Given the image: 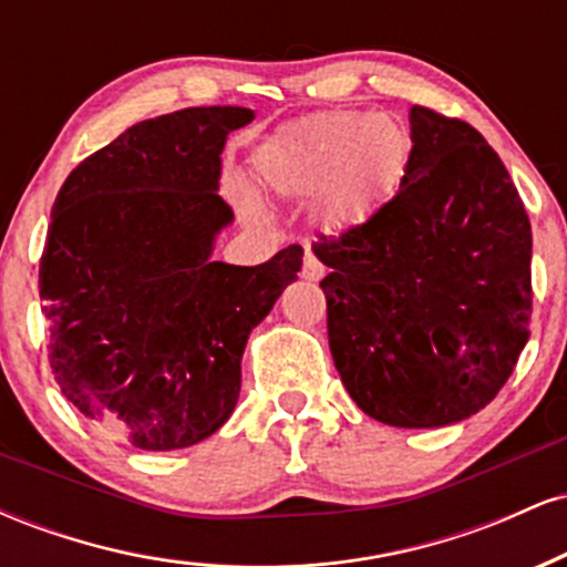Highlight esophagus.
Returning <instances> with one entry per match:
<instances>
[{"label": "esophagus", "mask_w": 567, "mask_h": 567, "mask_svg": "<svg viewBox=\"0 0 567 567\" xmlns=\"http://www.w3.org/2000/svg\"><path fill=\"white\" fill-rule=\"evenodd\" d=\"M322 275H324V266L317 261V256L306 252L303 266H301V277L309 279V282H317V279H322Z\"/></svg>", "instance_id": "esophagus-1"}]
</instances>
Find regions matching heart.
I'll return each instance as SVG.
<instances>
[{
    "label": "heart",
    "instance_id": "b5f03b06",
    "mask_svg": "<svg viewBox=\"0 0 567 567\" xmlns=\"http://www.w3.org/2000/svg\"><path fill=\"white\" fill-rule=\"evenodd\" d=\"M408 130L386 114L324 112L279 127L258 148L256 171L271 192L320 199L330 229H351L394 197L410 167Z\"/></svg>",
    "mask_w": 567,
    "mask_h": 567
}]
</instances>
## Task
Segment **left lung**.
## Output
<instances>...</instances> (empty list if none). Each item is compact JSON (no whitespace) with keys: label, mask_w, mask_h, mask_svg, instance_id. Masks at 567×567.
<instances>
[{"label":"left lung","mask_w":567,"mask_h":567,"mask_svg":"<svg viewBox=\"0 0 567 567\" xmlns=\"http://www.w3.org/2000/svg\"><path fill=\"white\" fill-rule=\"evenodd\" d=\"M410 167L365 224L311 250L330 275L328 338L351 400L402 429L470 419L530 336V220L470 122L410 109Z\"/></svg>","instance_id":"8db88e82"}]
</instances>
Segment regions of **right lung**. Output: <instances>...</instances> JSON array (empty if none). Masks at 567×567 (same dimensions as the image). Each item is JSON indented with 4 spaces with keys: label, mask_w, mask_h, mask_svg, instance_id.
<instances>
[{
    "label": "right lung",
    "mask_w": 567,
    "mask_h": 567,
    "mask_svg": "<svg viewBox=\"0 0 567 567\" xmlns=\"http://www.w3.org/2000/svg\"><path fill=\"white\" fill-rule=\"evenodd\" d=\"M243 106L138 122L71 171L39 261L48 360L66 400L143 451L229 421L247 336L301 271L290 245L258 266L213 261L234 213L220 154Z\"/></svg>",
    "instance_id": "1"
}]
</instances>
